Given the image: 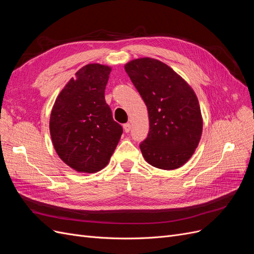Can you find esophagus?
<instances>
[{
    "instance_id": "esophagus-1",
    "label": "esophagus",
    "mask_w": 254,
    "mask_h": 254,
    "mask_svg": "<svg viewBox=\"0 0 254 254\" xmlns=\"http://www.w3.org/2000/svg\"><path fill=\"white\" fill-rule=\"evenodd\" d=\"M123 127H124V131L125 132H129L130 129H131V125H130V123H126V124L123 125Z\"/></svg>"
}]
</instances>
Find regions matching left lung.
<instances>
[{
    "instance_id": "left-lung-1",
    "label": "left lung",
    "mask_w": 254,
    "mask_h": 254,
    "mask_svg": "<svg viewBox=\"0 0 254 254\" xmlns=\"http://www.w3.org/2000/svg\"><path fill=\"white\" fill-rule=\"evenodd\" d=\"M125 71L148 110L149 132L140 143L144 159L161 170L180 167L194 153L202 132L200 107L194 91L157 59L132 60Z\"/></svg>"
}]
</instances>
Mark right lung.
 <instances>
[{
    "label": "right lung",
    "mask_w": 254,
    "mask_h": 254,
    "mask_svg": "<svg viewBox=\"0 0 254 254\" xmlns=\"http://www.w3.org/2000/svg\"><path fill=\"white\" fill-rule=\"evenodd\" d=\"M110 71L98 64L81 67L53 107L50 131L54 147L59 158L77 172L103 170L123 133L105 101Z\"/></svg>",
    "instance_id": "right-lung-1"
}]
</instances>
